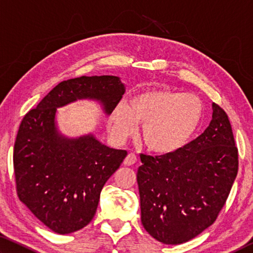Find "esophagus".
<instances>
[{
  "mask_svg": "<svg viewBox=\"0 0 253 253\" xmlns=\"http://www.w3.org/2000/svg\"><path fill=\"white\" fill-rule=\"evenodd\" d=\"M136 162H137L136 155H135V154L130 153V154H128L125 160H124V164H125L126 166H130V165H134Z\"/></svg>",
  "mask_w": 253,
  "mask_h": 253,
  "instance_id": "esophagus-1",
  "label": "esophagus"
}]
</instances>
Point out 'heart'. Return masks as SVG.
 I'll list each match as a JSON object with an SVG mask.
<instances>
[{"mask_svg": "<svg viewBox=\"0 0 253 253\" xmlns=\"http://www.w3.org/2000/svg\"><path fill=\"white\" fill-rule=\"evenodd\" d=\"M203 102L193 93L151 89L135 93L128 104L110 113L108 129L117 143H124L140 128V142L147 151L169 155L191 142L203 118Z\"/></svg>", "mask_w": 253, "mask_h": 253, "instance_id": "1", "label": "heart"}]
</instances>
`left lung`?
<instances>
[{
    "label": "left lung",
    "instance_id": "8db88e82",
    "mask_svg": "<svg viewBox=\"0 0 253 253\" xmlns=\"http://www.w3.org/2000/svg\"><path fill=\"white\" fill-rule=\"evenodd\" d=\"M212 121L198 138L169 155H140V219L164 245H181L216 220L238 174V149L228 115L212 105Z\"/></svg>",
    "mask_w": 253,
    "mask_h": 253
}]
</instances>
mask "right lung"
<instances>
[{
    "mask_svg": "<svg viewBox=\"0 0 253 253\" xmlns=\"http://www.w3.org/2000/svg\"><path fill=\"white\" fill-rule=\"evenodd\" d=\"M124 93L125 84L116 76L69 79L55 85L21 123L13 153L16 191L21 202L55 233H72L93 219L102 187L127 155L92 132L62 134L57 109L91 100L109 116Z\"/></svg>",
    "mask_w": 253,
    "mask_h": 253,
    "instance_id": "obj_1",
    "label": "right lung"
}]
</instances>
